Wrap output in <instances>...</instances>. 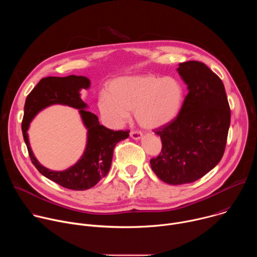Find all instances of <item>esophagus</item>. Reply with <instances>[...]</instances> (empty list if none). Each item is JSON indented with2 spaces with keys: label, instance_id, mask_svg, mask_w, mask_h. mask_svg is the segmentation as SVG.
I'll list each match as a JSON object with an SVG mask.
<instances>
[{
  "label": "esophagus",
  "instance_id": "obj_1",
  "mask_svg": "<svg viewBox=\"0 0 257 257\" xmlns=\"http://www.w3.org/2000/svg\"><path fill=\"white\" fill-rule=\"evenodd\" d=\"M130 136L135 140H139V139L142 138V133L139 132V131H131Z\"/></svg>",
  "mask_w": 257,
  "mask_h": 257
}]
</instances>
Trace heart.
Segmentation results:
<instances>
[{
    "mask_svg": "<svg viewBox=\"0 0 257 257\" xmlns=\"http://www.w3.org/2000/svg\"><path fill=\"white\" fill-rule=\"evenodd\" d=\"M184 90L172 77L152 74L125 76L114 80L109 92L98 97L102 118L112 127L119 128L135 112V118L145 129H159L171 123L179 114Z\"/></svg>",
    "mask_w": 257,
    "mask_h": 257,
    "instance_id": "1",
    "label": "heart"
}]
</instances>
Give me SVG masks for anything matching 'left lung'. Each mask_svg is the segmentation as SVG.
Listing matches in <instances>:
<instances>
[{
  "label": "left lung",
  "mask_w": 257,
  "mask_h": 257,
  "mask_svg": "<svg viewBox=\"0 0 257 257\" xmlns=\"http://www.w3.org/2000/svg\"><path fill=\"white\" fill-rule=\"evenodd\" d=\"M179 75L188 88L179 115L155 132L162 153L151 160L155 174L171 185L192 183L222 160L231 121L225 86L198 61L180 63Z\"/></svg>",
  "instance_id": "left-lung-1"
}]
</instances>
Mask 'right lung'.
I'll return each mask as SVG.
<instances>
[{
    "mask_svg": "<svg viewBox=\"0 0 257 257\" xmlns=\"http://www.w3.org/2000/svg\"><path fill=\"white\" fill-rule=\"evenodd\" d=\"M90 80L84 76L43 78L27 95L24 105L22 133L30 160L39 172L57 184L72 190H86L97 184L111 169L114 149L118 142L128 138L129 131H114L99 124L98 118L86 111L87 104L80 97V90L87 89ZM53 104L69 105L80 109L88 129L87 148L79 162L64 171H52L41 165L34 157L27 130L32 119L42 109Z\"/></svg>",
    "mask_w": 257,
    "mask_h": 257,
    "instance_id": "right-lung-1",
    "label": "right lung"
}]
</instances>
